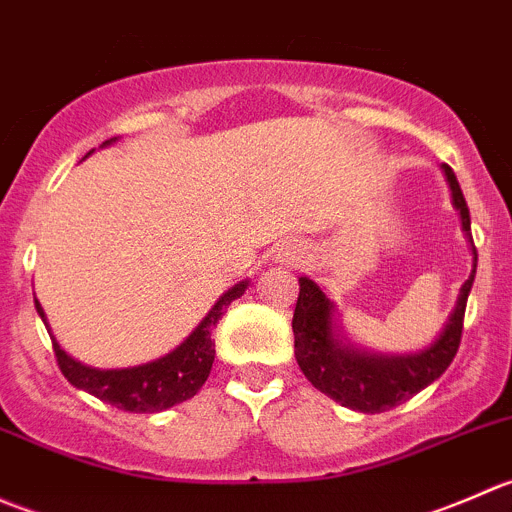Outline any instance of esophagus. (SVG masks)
I'll list each match as a JSON object with an SVG mask.
<instances>
[{
  "mask_svg": "<svg viewBox=\"0 0 512 512\" xmlns=\"http://www.w3.org/2000/svg\"><path fill=\"white\" fill-rule=\"evenodd\" d=\"M304 255H307V247L302 242H282L275 247V262H280V265H297Z\"/></svg>",
  "mask_w": 512,
  "mask_h": 512,
  "instance_id": "obj_1",
  "label": "esophagus"
}]
</instances>
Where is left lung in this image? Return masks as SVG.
I'll return each mask as SVG.
<instances>
[{"instance_id":"8db88e82","label":"left lung","mask_w":512,"mask_h":512,"mask_svg":"<svg viewBox=\"0 0 512 512\" xmlns=\"http://www.w3.org/2000/svg\"><path fill=\"white\" fill-rule=\"evenodd\" d=\"M451 188L453 208L461 213V227L471 242L473 270L458 292L456 307L448 314L441 334L414 354H376L354 347L334 319V302L309 277H299V297L292 317L294 356L314 389L337 404L361 414H381L404 404L418 391L431 386L451 366L463 332L468 294L476 280L478 252L471 237V213L461 193L456 173L441 165Z\"/></svg>"}]
</instances>
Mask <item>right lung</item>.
<instances>
[{
    "label": "right lung",
    "instance_id": "1",
    "mask_svg": "<svg viewBox=\"0 0 512 512\" xmlns=\"http://www.w3.org/2000/svg\"><path fill=\"white\" fill-rule=\"evenodd\" d=\"M113 141L116 138L106 141L103 146H111ZM91 153H86V156H91ZM245 289L247 280L237 282L235 287L227 289L223 297L213 304V309L205 314L203 322L173 352L160 356V359L148 361V364L128 366V369H94V366H86L81 361H76L74 356H69L59 347L56 337L51 334L49 322H46L44 307H41L36 297L34 304L41 322L49 329L61 374L69 379L71 386H76L81 391H89L91 396H96V399L106 401V404L116 406L121 411H131V414H158V411H165L170 406L193 399L200 391V386L208 381L215 361V324L225 314L227 304L242 297Z\"/></svg>",
    "mask_w": 512,
    "mask_h": 512
}]
</instances>
